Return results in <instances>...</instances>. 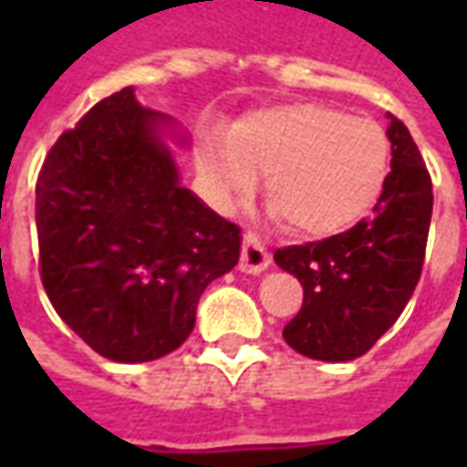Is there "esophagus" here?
<instances>
[{
	"label": "esophagus",
	"instance_id": "1",
	"mask_svg": "<svg viewBox=\"0 0 467 467\" xmlns=\"http://www.w3.org/2000/svg\"><path fill=\"white\" fill-rule=\"evenodd\" d=\"M270 267V253L267 247L260 243V237L253 233L244 234L243 240V254H240V270L247 275H260Z\"/></svg>",
	"mask_w": 467,
	"mask_h": 467
}]
</instances>
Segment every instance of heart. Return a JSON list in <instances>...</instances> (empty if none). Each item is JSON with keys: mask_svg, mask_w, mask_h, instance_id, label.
<instances>
[{"mask_svg": "<svg viewBox=\"0 0 467 467\" xmlns=\"http://www.w3.org/2000/svg\"><path fill=\"white\" fill-rule=\"evenodd\" d=\"M200 167L223 207L243 202L260 172L267 174V202L293 233L335 234L360 223L380 200L390 140L380 124L297 102L240 117L227 137L204 142Z\"/></svg>", "mask_w": 467, "mask_h": 467, "instance_id": "1", "label": "heart"}]
</instances>
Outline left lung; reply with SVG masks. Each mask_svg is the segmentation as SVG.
Segmentation results:
<instances>
[{
    "label": "left lung",
    "instance_id": "obj_1",
    "mask_svg": "<svg viewBox=\"0 0 467 467\" xmlns=\"http://www.w3.org/2000/svg\"><path fill=\"white\" fill-rule=\"evenodd\" d=\"M390 174L370 220L343 234L275 253L305 290L283 337L305 358H360L400 317L420 280L432 217V182L408 127L388 115Z\"/></svg>",
    "mask_w": 467,
    "mask_h": 467
}]
</instances>
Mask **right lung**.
<instances>
[{
    "label": "right lung",
    "instance_id": "1",
    "mask_svg": "<svg viewBox=\"0 0 467 467\" xmlns=\"http://www.w3.org/2000/svg\"><path fill=\"white\" fill-rule=\"evenodd\" d=\"M190 137L124 87L49 150L36 180L39 267L57 315L102 358L150 362L190 337L240 227L182 184Z\"/></svg>",
    "mask_w": 467,
    "mask_h": 467
}]
</instances>
